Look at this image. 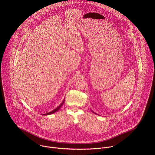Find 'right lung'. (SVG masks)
<instances>
[{
	"mask_svg": "<svg viewBox=\"0 0 155 155\" xmlns=\"http://www.w3.org/2000/svg\"><path fill=\"white\" fill-rule=\"evenodd\" d=\"M64 100L62 102V103L58 107H57L55 109H54V110L51 111V112H49V113H46V114H44V115H48V114H52V113H55V112H56L58 110L60 109V107L62 106V105L63 104V103H64Z\"/></svg>",
	"mask_w": 155,
	"mask_h": 155,
	"instance_id": "right-lung-1",
	"label": "right lung"
}]
</instances>
